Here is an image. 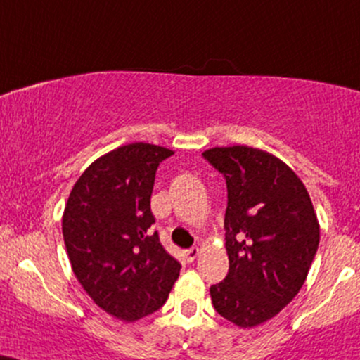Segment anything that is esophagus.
<instances>
[{
	"label": "esophagus",
	"instance_id": "1",
	"mask_svg": "<svg viewBox=\"0 0 360 360\" xmlns=\"http://www.w3.org/2000/svg\"><path fill=\"white\" fill-rule=\"evenodd\" d=\"M198 256H199V249L198 248H191V249H186V251H184V257H186V261H188V262H193Z\"/></svg>",
	"mask_w": 360,
	"mask_h": 360
}]
</instances>
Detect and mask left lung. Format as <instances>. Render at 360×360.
Returning a JSON list of instances; mask_svg holds the SVG:
<instances>
[{"mask_svg": "<svg viewBox=\"0 0 360 360\" xmlns=\"http://www.w3.org/2000/svg\"><path fill=\"white\" fill-rule=\"evenodd\" d=\"M227 186L229 272L211 285L216 312L239 327L272 319L301 290L319 245L306 186L279 158L249 146L202 153Z\"/></svg>", "mask_w": 360, "mask_h": 360, "instance_id": "left-lung-1", "label": "left lung"}]
</instances>
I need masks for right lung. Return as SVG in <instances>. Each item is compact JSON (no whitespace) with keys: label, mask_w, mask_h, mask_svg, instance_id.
I'll return each mask as SVG.
<instances>
[{"label":"right lung","mask_w":360,"mask_h":360,"mask_svg":"<svg viewBox=\"0 0 360 360\" xmlns=\"http://www.w3.org/2000/svg\"><path fill=\"white\" fill-rule=\"evenodd\" d=\"M172 154L148 143L104 154L76 181L63 214L76 279L103 311L124 322L156 312L179 277L181 264L149 229L154 177Z\"/></svg>","instance_id":"1"}]
</instances>
